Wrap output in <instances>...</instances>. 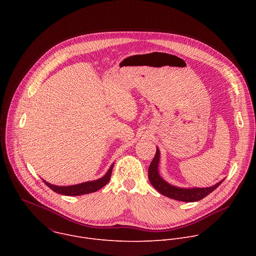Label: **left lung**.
I'll return each instance as SVG.
<instances>
[{"label": "left lung", "mask_w": 256, "mask_h": 256, "mask_svg": "<svg viewBox=\"0 0 256 256\" xmlns=\"http://www.w3.org/2000/svg\"><path fill=\"white\" fill-rule=\"evenodd\" d=\"M156 154L149 166V180L151 184L156 188L161 194L176 200L180 202H198L206 198L208 194H210L212 192H214L218 186H220L224 181H218L212 186L210 188H178L175 186H172L165 181L159 174L158 168H159V162H160V150L156 148Z\"/></svg>", "instance_id": "obj_1"}]
</instances>
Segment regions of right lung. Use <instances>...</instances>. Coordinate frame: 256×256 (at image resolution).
<instances>
[{
    "label": "right lung",
    "mask_w": 256,
    "mask_h": 256,
    "mask_svg": "<svg viewBox=\"0 0 256 256\" xmlns=\"http://www.w3.org/2000/svg\"><path fill=\"white\" fill-rule=\"evenodd\" d=\"M114 163L112 164L110 168L108 169V171L105 173V175L99 179L93 180V181H87L83 182V184H75V186H54L48 184V181L44 180V184L54 192L64 194V196H82V194H87L91 192H95L105 186L109 180H110L112 168H114Z\"/></svg>",
    "instance_id": "right-lung-1"
}]
</instances>
